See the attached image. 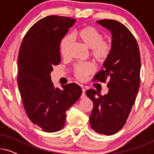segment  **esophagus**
Here are the masks:
<instances>
[{"label":"esophagus","instance_id":"obj_1","mask_svg":"<svg viewBox=\"0 0 154 154\" xmlns=\"http://www.w3.org/2000/svg\"><path fill=\"white\" fill-rule=\"evenodd\" d=\"M82 92H83V93H82L81 96V98L83 99V98H85L86 97V94H85V90L84 89V88H83L82 89Z\"/></svg>","mask_w":154,"mask_h":154}]
</instances>
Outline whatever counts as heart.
I'll return each instance as SVG.
<instances>
[{"label":"heart","instance_id":"heart-1","mask_svg":"<svg viewBox=\"0 0 154 154\" xmlns=\"http://www.w3.org/2000/svg\"><path fill=\"white\" fill-rule=\"evenodd\" d=\"M72 38L79 40L86 47L91 49V56L99 63H104L110 55L112 45L111 42L104 40L100 31L92 26L82 27L72 33ZM72 38L66 36L60 43V52L63 57H67L72 45ZM95 66L91 62L79 63L73 68L74 76L79 81H85L88 75L94 73Z\"/></svg>","mask_w":154,"mask_h":154}]
</instances>
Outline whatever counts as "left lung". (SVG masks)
Masks as SVG:
<instances>
[{
    "label": "left lung",
    "mask_w": 154,
    "mask_h": 154,
    "mask_svg": "<svg viewBox=\"0 0 154 154\" xmlns=\"http://www.w3.org/2000/svg\"><path fill=\"white\" fill-rule=\"evenodd\" d=\"M112 34V50L94 81L106 83L109 92L102 95L93 89L86 95L93 102L90 116L91 128L99 134L111 135L125 125L135 102L140 84L141 60L135 38L125 25L116 20L97 22Z\"/></svg>",
    "instance_id": "1"
}]
</instances>
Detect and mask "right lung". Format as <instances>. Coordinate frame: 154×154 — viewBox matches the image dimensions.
Masks as SVG:
<instances>
[{"label": "right lung", "mask_w": 154, "mask_h": 154, "mask_svg": "<svg viewBox=\"0 0 154 154\" xmlns=\"http://www.w3.org/2000/svg\"><path fill=\"white\" fill-rule=\"evenodd\" d=\"M75 22L62 16L41 19L27 31L19 51L17 83L23 106L30 121L47 132L62 129L66 111L82 93L75 83L55 88L50 77L61 62V41Z\"/></svg>", "instance_id": "obj_1"}]
</instances>
